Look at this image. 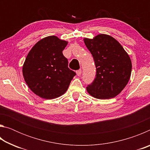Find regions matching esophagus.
Instances as JSON below:
<instances>
[{
    "label": "esophagus",
    "mask_w": 150,
    "mask_h": 150,
    "mask_svg": "<svg viewBox=\"0 0 150 150\" xmlns=\"http://www.w3.org/2000/svg\"><path fill=\"white\" fill-rule=\"evenodd\" d=\"M76 73H77V75L78 76H80L81 75V73H82V70L79 69V70L77 71H76Z\"/></svg>",
    "instance_id": "1"
}]
</instances>
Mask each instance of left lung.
Returning a JSON list of instances; mask_svg holds the SVG:
<instances>
[{
	"mask_svg": "<svg viewBox=\"0 0 150 150\" xmlns=\"http://www.w3.org/2000/svg\"><path fill=\"white\" fill-rule=\"evenodd\" d=\"M84 42L92 54L96 68V77L87 87L91 96L108 99L117 96L130 79L132 62L122 46L114 38L98 34Z\"/></svg>",
	"mask_w": 150,
	"mask_h": 150,
	"instance_id": "8db88e82",
	"label": "left lung"
}]
</instances>
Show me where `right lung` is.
<instances>
[{"label": "right lung", "mask_w": 150, "mask_h": 150, "mask_svg": "<svg viewBox=\"0 0 150 150\" xmlns=\"http://www.w3.org/2000/svg\"><path fill=\"white\" fill-rule=\"evenodd\" d=\"M67 42L55 35L40 40L27 57L22 67L24 80L35 95L53 99L63 95L76 75L68 67L63 54Z\"/></svg>", "instance_id": "obj_1"}]
</instances>
